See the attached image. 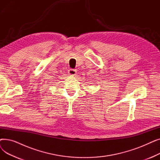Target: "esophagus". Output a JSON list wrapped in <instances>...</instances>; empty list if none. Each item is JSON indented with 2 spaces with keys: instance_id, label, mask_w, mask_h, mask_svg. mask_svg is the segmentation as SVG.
Segmentation results:
<instances>
[{
  "instance_id": "obj_1",
  "label": "esophagus",
  "mask_w": 160,
  "mask_h": 160,
  "mask_svg": "<svg viewBox=\"0 0 160 160\" xmlns=\"http://www.w3.org/2000/svg\"><path fill=\"white\" fill-rule=\"evenodd\" d=\"M68 73L71 75V76H74L76 74H77V71L73 69H70L68 71Z\"/></svg>"
}]
</instances>
